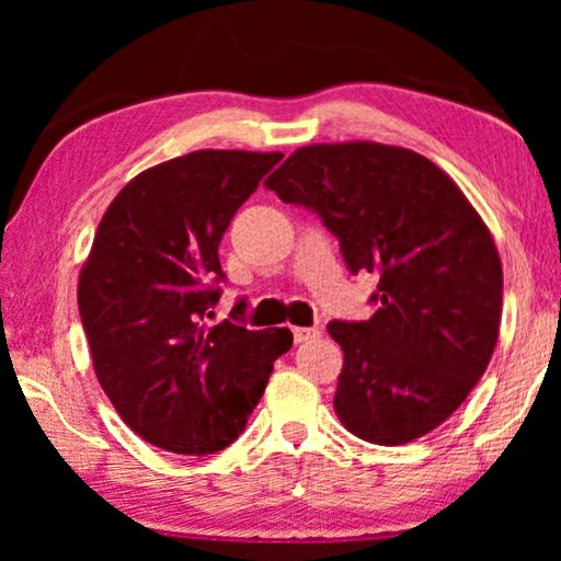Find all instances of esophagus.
Listing matches in <instances>:
<instances>
[{"label":"esophagus","instance_id":"1","mask_svg":"<svg viewBox=\"0 0 561 561\" xmlns=\"http://www.w3.org/2000/svg\"><path fill=\"white\" fill-rule=\"evenodd\" d=\"M294 332V342L301 344V342H309V340H317L321 334V329H313V327H294L290 329Z\"/></svg>","mask_w":561,"mask_h":561}]
</instances>
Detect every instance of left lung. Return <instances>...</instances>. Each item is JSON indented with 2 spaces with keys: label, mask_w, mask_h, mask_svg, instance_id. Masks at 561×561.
<instances>
[{
  "label": "left lung",
  "mask_w": 561,
  "mask_h": 561,
  "mask_svg": "<svg viewBox=\"0 0 561 561\" xmlns=\"http://www.w3.org/2000/svg\"><path fill=\"white\" fill-rule=\"evenodd\" d=\"M265 186L317 211L352 273L380 275L370 319L329 324L344 352V428L396 447L444 424L485 373L501 327V255L474 206L428 158L367 140L298 148Z\"/></svg>",
  "instance_id": "1"
}]
</instances>
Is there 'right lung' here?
<instances>
[{"label":"right lung","instance_id":"1","mask_svg":"<svg viewBox=\"0 0 561 561\" xmlns=\"http://www.w3.org/2000/svg\"><path fill=\"white\" fill-rule=\"evenodd\" d=\"M283 152L196 150L135 175L104 211L79 275L91 363L122 421L175 455L242 434L288 329L209 324L219 242ZM242 304L237 306V311Z\"/></svg>","mask_w":561,"mask_h":561}]
</instances>
